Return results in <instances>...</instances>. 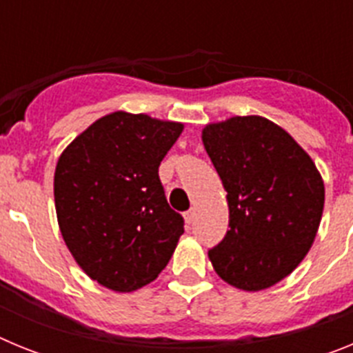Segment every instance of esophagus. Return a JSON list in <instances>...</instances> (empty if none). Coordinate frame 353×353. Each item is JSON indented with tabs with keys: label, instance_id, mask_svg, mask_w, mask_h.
<instances>
[{
	"label": "esophagus",
	"instance_id": "34e87169",
	"mask_svg": "<svg viewBox=\"0 0 353 353\" xmlns=\"http://www.w3.org/2000/svg\"><path fill=\"white\" fill-rule=\"evenodd\" d=\"M194 217H196V210H194V208H191V210H187L185 214H183V219H185L187 224H191L192 221H194Z\"/></svg>",
	"mask_w": 353,
	"mask_h": 353
}]
</instances>
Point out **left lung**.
Masks as SVG:
<instances>
[{
  "label": "left lung",
  "instance_id": "left-lung-1",
  "mask_svg": "<svg viewBox=\"0 0 353 353\" xmlns=\"http://www.w3.org/2000/svg\"><path fill=\"white\" fill-rule=\"evenodd\" d=\"M226 189L230 230L208 251L221 279L245 292L285 279L313 245L325 189L314 162L286 130L233 117L201 134Z\"/></svg>",
  "mask_w": 353,
  "mask_h": 353
}]
</instances>
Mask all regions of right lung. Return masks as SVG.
Returning a JSON list of instances; mask_svg holds the SVG:
<instances>
[{
	"instance_id": "add662e5",
	"label": "right lung",
	"mask_w": 353,
	"mask_h": 353,
	"mask_svg": "<svg viewBox=\"0 0 353 353\" xmlns=\"http://www.w3.org/2000/svg\"><path fill=\"white\" fill-rule=\"evenodd\" d=\"M183 125L148 114H105L58 159L54 203L68 251L93 281L134 292L162 272L183 233L159 166Z\"/></svg>"
}]
</instances>
